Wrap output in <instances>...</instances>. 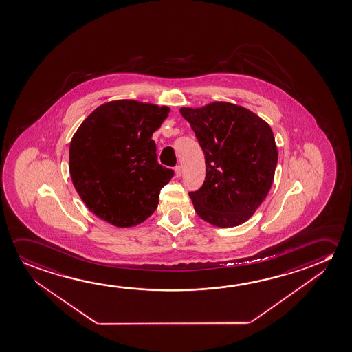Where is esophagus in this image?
I'll return each instance as SVG.
<instances>
[{"label": "esophagus", "mask_w": 352, "mask_h": 352, "mask_svg": "<svg viewBox=\"0 0 352 352\" xmlns=\"http://www.w3.org/2000/svg\"><path fill=\"white\" fill-rule=\"evenodd\" d=\"M174 172H175V177L179 178V177H182V173H183V169L180 166H177V167L174 168Z\"/></svg>", "instance_id": "esophagus-1"}]
</instances>
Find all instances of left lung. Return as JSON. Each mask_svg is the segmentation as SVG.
Returning <instances> with one entry per match:
<instances>
[{"label": "left lung", "instance_id": "obj_1", "mask_svg": "<svg viewBox=\"0 0 352 352\" xmlns=\"http://www.w3.org/2000/svg\"><path fill=\"white\" fill-rule=\"evenodd\" d=\"M205 153L206 178L189 196L196 213L212 226L236 227L254 216L273 184L278 162L270 124L230 102L182 107Z\"/></svg>", "mask_w": 352, "mask_h": 352}]
</instances>
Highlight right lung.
I'll return each mask as SVG.
<instances>
[{"mask_svg": "<svg viewBox=\"0 0 352 352\" xmlns=\"http://www.w3.org/2000/svg\"><path fill=\"white\" fill-rule=\"evenodd\" d=\"M169 109L116 100L92 111L73 135L69 173L87 208L114 227H135L156 211L173 170L157 162L152 134Z\"/></svg>", "mask_w": 352, "mask_h": 352, "instance_id": "add662e5", "label": "right lung"}]
</instances>
